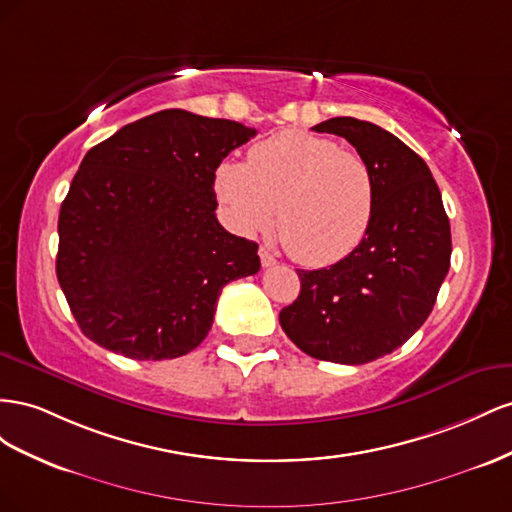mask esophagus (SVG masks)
<instances>
[{"label": "esophagus", "instance_id": "obj_1", "mask_svg": "<svg viewBox=\"0 0 512 512\" xmlns=\"http://www.w3.org/2000/svg\"><path fill=\"white\" fill-rule=\"evenodd\" d=\"M259 257H261V266H264V268H270V266L276 264V257L268 251V248H264V246L259 248Z\"/></svg>", "mask_w": 512, "mask_h": 512}]
</instances>
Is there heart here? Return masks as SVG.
Masks as SVG:
<instances>
[{
	"instance_id": "heart-1",
	"label": "heart",
	"mask_w": 512,
	"mask_h": 512,
	"mask_svg": "<svg viewBox=\"0 0 512 512\" xmlns=\"http://www.w3.org/2000/svg\"><path fill=\"white\" fill-rule=\"evenodd\" d=\"M216 195L244 233L268 229L279 212L287 253L309 268L332 266L367 238L375 216V175L337 141L283 130L248 150L246 163H221Z\"/></svg>"
}]
</instances>
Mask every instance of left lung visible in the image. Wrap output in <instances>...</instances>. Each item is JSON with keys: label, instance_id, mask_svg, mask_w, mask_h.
Returning a JSON list of instances; mask_svg holds the SVG:
<instances>
[{"label": "left lung", "instance_id": "8db88e82", "mask_svg": "<svg viewBox=\"0 0 512 512\" xmlns=\"http://www.w3.org/2000/svg\"><path fill=\"white\" fill-rule=\"evenodd\" d=\"M313 130L347 139L367 160L375 216L352 255L330 268L296 270L300 296L279 321L304 354L364 364L394 352L427 321L450 268V223L427 163L388 130L356 118Z\"/></svg>", "mask_w": 512, "mask_h": 512}]
</instances>
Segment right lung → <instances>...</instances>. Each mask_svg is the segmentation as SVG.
Masks as SVG:
<instances>
[{
	"label": "right lung",
	"mask_w": 512,
	"mask_h": 512,
	"mask_svg": "<svg viewBox=\"0 0 512 512\" xmlns=\"http://www.w3.org/2000/svg\"><path fill=\"white\" fill-rule=\"evenodd\" d=\"M240 122L165 109L85 154L62 203L57 281L87 339L133 360L184 356L208 337L221 289L257 274V242L214 214Z\"/></svg>",
	"instance_id": "add662e5"
}]
</instances>
